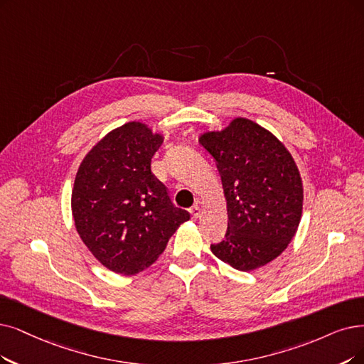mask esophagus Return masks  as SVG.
I'll return each mask as SVG.
<instances>
[{
	"instance_id": "1",
	"label": "esophagus",
	"mask_w": 364,
	"mask_h": 364,
	"mask_svg": "<svg viewBox=\"0 0 364 364\" xmlns=\"http://www.w3.org/2000/svg\"><path fill=\"white\" fill-rule=\"evenodd\" d=\"M190 213H191V216L194 218V220H197V218L201 215V208L198 205H196V206H193L190 209Z\"/></svg>"
}]
</instances>
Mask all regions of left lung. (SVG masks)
I'll return each mask as SVG.
<instances>
[{"label":"left lung","mask_w":364,"mask_h":364,"mask_svg":"<svg viewBox=\"0 0 364 364\" xmlns=\"http://www.w3.org/2000/svg\"><path fill=\"white\" fill-rule=\"evenodd\" d=\"M218 163L228 227L213 255L240 272L263 267L296 236L303 210V182L293 155L267 128L232 118L198 137Z\"/></svg>","instance_id":"obj_1"}]
</instances>
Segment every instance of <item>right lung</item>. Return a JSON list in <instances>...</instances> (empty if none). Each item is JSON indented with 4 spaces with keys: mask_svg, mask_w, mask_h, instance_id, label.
Masks as SVG:
<instances>
[{
    "mask_svg": "<svg viewBox=\"0 0 364 364\" xmlns=\"http://www.w3.org/2000/svg\"><path fill=\"white\" fill-rule=\"evenodd\" d=\"M164 136L144 122L112 129L85 155L71 191V215L106 269L136 274L155 263L190 213L174 208L151 170Z\"/></svg>",
    "mask_w": 364,
    "mask_h": 364,
    "instance_id": "right-lung-1",
    "label": "right lung"
}]
</instances>
